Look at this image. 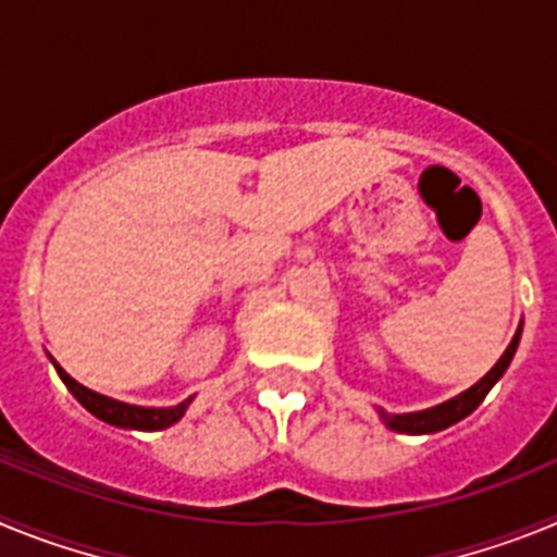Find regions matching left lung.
<instances>
[{
	"mask_svg": "<svg viewBox=\"0 0 557 557\" xmlns=\"http://www.w3.org/2000/svg\"><path fill=\"white\" fill-rule=\"evenodd\" d=\"M519 337H521V326H519V332H516L513 343L508 346V351L502 354L499 362H496V366L491 368V371L485 373V376H482L474 387H469V391L460 393V396L449 398V401H444V405L432 407V410L405 412V416H387V412H382L385 424L396 432H407V435H430V432H441V430H446V426L462 421L466 416H471V412L482 405V398L488 396L491 387L499 382L502 373L508 371L510 359H513L516 348H519Z\"/></svg>",
	"mask_w": 557,
	"mask_h": 557,
	"instance_id": "1",
	"label": "left lung"
}]
</instances>
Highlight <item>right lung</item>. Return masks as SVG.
Wrapping results in <instances>:
<instances>
[{
	"instance_id": "add662e5",
	"label": "right lung",
	"mask_w": 557,
	"mask_h": 557,
	"mask_svg": "<svg viewBox=\"0 0 557 557\" xmlns=\"http://www.w3.org/2000/svg\"><path fill=\"white\" fill-rule=\"evenodd\" d=\"M55 368H58V376L63 379V385L72 391V396H75L77 401L91 412V416H97L100 421H106V424L125 426V430H145V432L166 430V426H172L175 421H181V416H184L186 407H189L191 401V398H186L184 405L159 407V410H156V407H133V405H125V401H116V398H108L95 391H88V387H83L81 382H75V379L69 376L58 362Z\"/></svg>"
}]
</instances>
